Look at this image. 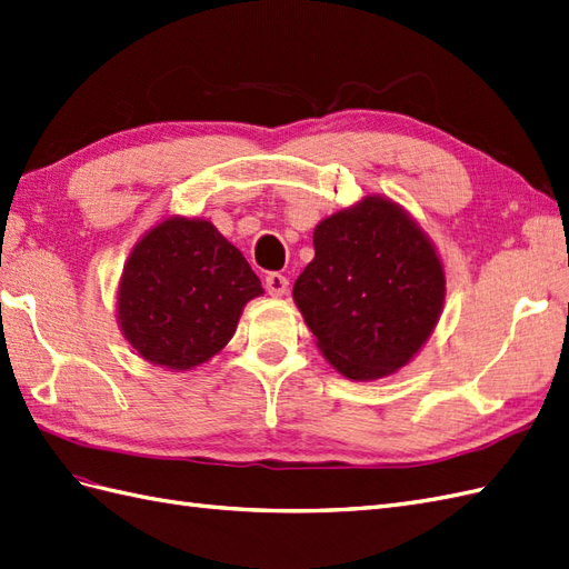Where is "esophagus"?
Masks as SVG:
<instances>
[{
  "label": "esophagus",
  "instance_id": "esophagus-1",
  "mask_svg": "<svg viewBox=\"0 0 569 569\" xmlns=\"http://www.w3.org/2000/svg\"><path fill=\"white\" fill-rule=\"evenodd\" d=\"M264 286H267V293L269 296L281 298V296H286V290H288V279H286V276H281V273H269L267 279H264Z\"/></svg>",
  "mask_w": 569,
  "mask_h": 569
}]
</instances>
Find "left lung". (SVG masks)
Instances as JSON below:
<instances>
[{
  "instance_id": "1",
  "label": "left lung",
  "mask_w": 569,
  "mask_h": 569,
  "mask_svg": "<svg viewBox=\"0 0 569 569\" xmlns=\"http://www.w3.org/2000/svg\"><path fill=\"white\" fill-rule=\"evenodd\" d=\"M293 298L325 358L348 380H377L409 362L435 329L445 271L432 242L382 197L325 218Z\"/></svg>"
}]
</instances>
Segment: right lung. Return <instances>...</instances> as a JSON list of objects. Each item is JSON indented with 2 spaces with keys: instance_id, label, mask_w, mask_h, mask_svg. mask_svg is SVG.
Here are the masks:
<instances>
[{
  "instance_id": "right-lung-1",
  "label": "right lung",
  "mask_w": 569,
  "mask_h": 569,
  "mask_svg": "<svg viewBox=\"0 0 569 569\" xmlns=\"http://www.w3.org/2000/svg\"><path fill=\"white\" fill-rule=\"evenodd\" d=\"M261 293L252 267L213 223L168 218L129 254L118 317L143 360L189 370L221 351L244 302Z\"/></svg>"
}]
</instances>
